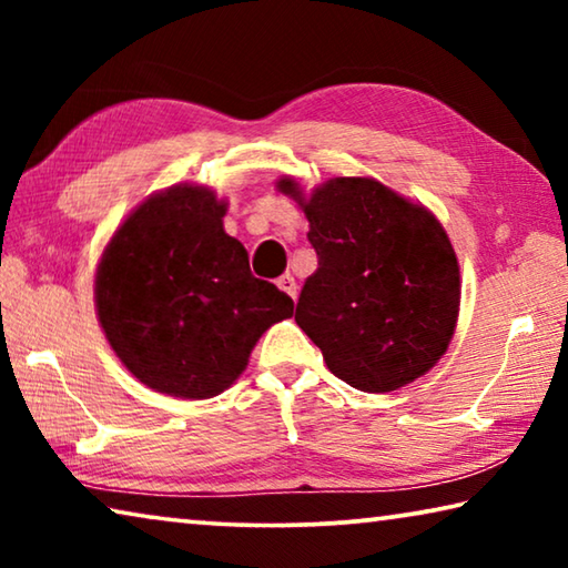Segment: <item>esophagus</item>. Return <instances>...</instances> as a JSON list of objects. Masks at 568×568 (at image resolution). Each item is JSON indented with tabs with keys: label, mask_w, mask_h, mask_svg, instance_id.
<instances>
[{
	"label": "esophagus",
	"mask_w": 568,
	"mask_h": 568,
	"mask_svg": "<svg viewBox=\"0 0 568 568\" xmlns=\"http://www.w3.org/2000/svg\"><path fill=\"white\" fill-rule=\"evenodd\" d=\"M277 287H281L283 293L291 295L293 301L297 297V283H295V277H293V275H283V277H277Z\"/></svg>",
	"instance_id": "esophagus-1"
}]
</instances>
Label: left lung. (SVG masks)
<instances>
[{"instance_id": "8db88e82", "label": "left lung", "mask_w": 568, "mask_h": 568, "mask_svg": "<svg viewBox=\"0 0 568 568\" xmlns=\"http://www.w3.org/2000/svg\"><path fill=\"white\" fill-rule=\"evenodd\" d=\"M275 187L311 223L318 271L295 323L328 371L365 393L426 376L448 351L460 307L458 257L438 217L373 178H331L311 195L287 175Z\"/></svg>"}]
</instances>
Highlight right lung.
<instances>
[{
	"instance_id": "add662e5",
	"label": "right lung",
	"mask_w": 568,
	"mask_h": 568,
	"mask_svg": "<svg viewBox=\"0 0 568 568\" xmlns=\"http://www.w3.org/2000/svg\"><path fill=\"white\" fill-rule=\"evenodd\" d=\"M227 200L195 182L152 192L104 245L94 311L110 348L142 386L182 400L220 396L243 376L291 295L250 273L223 227Z\"/></svg>"
}]
</instances>
